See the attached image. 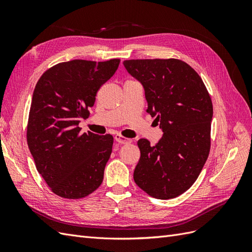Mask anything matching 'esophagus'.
<instances>
[{
  "instance_id": "34e87169",
  "label": "esophagus",
  "mask_w": 252,
  "mask_h": 252,
  "mask_svg": "<svg viewBox=\"0 0 252 252\" xmlns=\"http://www.w3.org/2000/svg\"><path fill=\"white\" fill-rule=\"evenodd\" d=\"M114 140H116L119 144H130L132 142L131 139L124 138V136H122L120 134H117L116 136H114Z\"/></svg>"
}]
</instances>
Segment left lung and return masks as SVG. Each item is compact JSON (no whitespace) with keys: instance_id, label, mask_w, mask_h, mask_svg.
Wrapping results in <instances>:
<instances>
[{"instance_id":"1","label":"left lung","mask_w":252,"mask_h":252,"mask_svg":"<svg viewBox=\"0 0 252 252\" xmlns=\"http://www.w3.org/2000/svg\"><path fill=\"white\" fill-rule=\"evenodd\" d=\"M163 136L156 146L141 139L133 179L149 195L168 200L184 193L199 177L210 150L212 103L200 75L183 61L127 60Z\"/></svg>"}]
</instances>
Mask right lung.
Wrapping results in <instances>:
<instances>
[{"instance_id":"right-lung-1","label":"right lung","mask_w":252,"mask_h":252,"mask_svg":"<svg viewBox=\"0 0 252 252\" xmlns=\"http://www.w3.org/2000/svg\"><path fill=\"white\" fill-rule=\"evenodd\" d=\"M120 64L72 60L60 63L37 81L27 125V143L36 169L56 194L81 199L102 184L112 151L110 134L80 133L97 90Z\"/></svg>"}]
</instances>
